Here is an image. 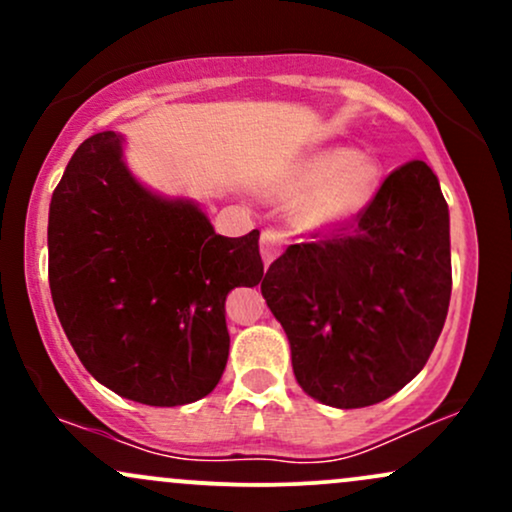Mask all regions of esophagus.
Returning <instances> with one entry per match:
<instances>
[{
	"instance_id": "esophagus-1",
	"label": "esophagus",
	"mask_w": 512,
	"mask_h": 512,
	"mask_svg": "<svg viewBox=\"0 0 512 512\" xmlns=\"http://www.w3.org/2000/svg\"><path fill=\"white\" fill-rule=\"evenodd\" d=\"M286 248V236L281 231H276V228H267V231L262 233L260 238V252H262V260H264V267H269L276 257L281 255Z\"/></svg>"
}]
</instances>
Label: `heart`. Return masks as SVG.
Returning a JSON list of instances; mask_svg holds the SVG:
<instances>
[{"instance_id": "b5f03b06", "label": "heart", "mask_w": 512, "mask_h": 512, "mask_svg": "<svg viewBox=\"0 0 512 512\" xmlns=\"http://www.w3.org/2000/svg\"><path fill=\"white\" fill-rule=\"evenodd\" d=\"M378 158L349 146L317 151L281 173L269 192L296 207V221L308 231H332L354 221L380 190Z\"/></svg>"}]
</instances>
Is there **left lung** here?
I'll return each instance as SVG.
<instances>
[{
	"mask_svg": "<svg viewBox=\"0 0 512 512\" xmlns=\"http://www.w3.org/2000/svg\"><path fill=\"white\" fill-rule=\"evenodd\" d=\"M450 291L448 202L424 161L392 170L330 238L289 245L262 279L298 385L337 409L383 402L419 375Z\"/></svg>",
	"mask_w": 512,
	"mask_h": 512,
	"instance_id": "obj_1",
	"label": "left lung"
}]
</instances>
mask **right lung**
<instances>
[{"instance_id": "right-lung-1", "label": "right lung", "mask_w": 512, "mask_h": 512, "mask_svg": "<svg viewBox=\"0 0 512 512\" xmlns=\"http://www.w3.org/2000/svg\"><path fill=\"white\" fill-rule=\"evenodd\" d=\"M122 149L117 132L88 137L52 192V303L98 383L178 407L219 385L231 346L226 296L262 281L260 231L219 236L192 199L144 187Z\"/></svg>"}]
</instances>
